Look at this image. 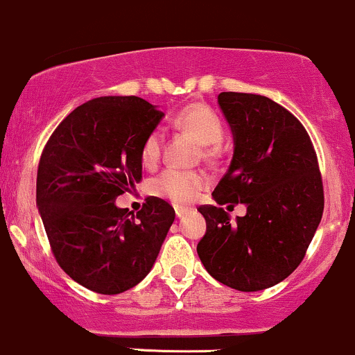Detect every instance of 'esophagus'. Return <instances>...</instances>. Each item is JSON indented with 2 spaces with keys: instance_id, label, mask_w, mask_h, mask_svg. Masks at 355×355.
Segmentation results:
<instances>
[{
  "instance_id": "obj_1",
  "label": "esophagus",
  "mask_w": 355,
  "mask_h": 355,
  "mask_svg": "<svg viewBox=\"0 0 355 355\" xmlns=\"http://www.w3.org/2000/svg\"><path fill=\"white\" fill-rule=\"evenodd\" d=\"M175 214H177V217H182L185 216L187 212H189V207H182V205H175Z\"/></svg>"
}]
</instances>
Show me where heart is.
I'll return each instance as SVG.
<instances>
[{"instance_id": "b5f03b06", "label": "heart", "mask_w": 355, "mask_h": 355, "mask_svg": "<svg viewBox=\"0 0 355 355\" xmlns=\"http://www.w3.org/2000/svg\"><path fill=\"white\" fill-rule=\"evenodd\" d=\"M173 126L178 131L192 135L202 143V155L212 162L219 157L220 141L224 139V123L216 109L205 103H190L180 109L173 118ZM163 133L153 130L143 139L139 158L143 166L153 168L162 158ZM207 187V177L198 170L166 168L151 182V192L165 197L177 205L193 202Z\"/></svg>"}]
</instances>
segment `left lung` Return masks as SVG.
<instances>
[{"mask_svg":"<svg viewBox=\"0 0 355 355\" xmlns=\"http://www.w3.org/2000/svg\"><path fill=\"white\" fill-rule=\"evenodd\" d=\"M234 135L231 166L200 205L207 231L197 252L222 285L258 291L288 278L305 258L323 214V184L313 143L303 124L270 97L220 92ZM246 203L231 223L221 205Z\"/></svg>","mask_w":355,"mask_h":355,"instance_id":"left-lung-1","label":"left lung"}]
</instances>
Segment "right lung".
<instances>
[{"mask_svg":"<svg viewBox=\"0 0 355 355\" xmlns=\"http://www.w3.org/2000/svg\"><path fill=\"white\" fill-rule=\"evenodd\" d=\"M162 116L141 97H97L73 109L42 151L37 205L50 249L73 282L96 293L138 285L173 224L163 198H145L136 214L114 205L141 180V143Z\"/></svg>","mask_w":355,"mask_h":355,"instance_id":"right-lung-1","label":"right lung"}]
</instances>
